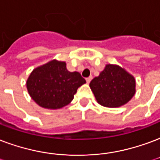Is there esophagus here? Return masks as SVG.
Returning <instances> with one entry per match:
<instances>
[{"instance_id": "esophagus-1", "label": "esophagus", "mask_w": 160, "mask_h": 160, "mask_svg": "<svg viewBox=\"0 0 160 160\" xmlns=\"http://www.w3.org/2000/svg\"><path fill=\"white\" fill-rule=\"evenodd\" d=\"M86 82H87V84H89L90 82H91V80H92V76H90V77H88V78H86Z\"/></svg>"}]
</instances>
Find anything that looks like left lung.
I'll use <instances>...</instances> for the list:
<instances>
[{
	"label": "left lung",
	"mask_w": 160,
	"mask_h": 160,
	"mask_svg": "<svg viewBox=\"0 0 160 160\" xmlns=\"http://www.w3.org/2000/svg\"><path fill=\"white\" fill-rule=\"evenodd\" d=\"M96 100L102 106L118 108L127 103L136 93L135 78L115 64H107L90 83Z\"/></svg>",
	"instance_id": "1"
}]
</instances>
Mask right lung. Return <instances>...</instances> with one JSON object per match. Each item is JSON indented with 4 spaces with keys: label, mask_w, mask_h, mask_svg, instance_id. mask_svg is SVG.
Listing matches in <instances>:
<instances>
[{
    "label": "right lung",
    "mask_w": 160,
    "mask_h": 160,
    "mask_svg": "<svg viewBox=\"0 0 160 160\" xmlns=\"http://www.w3.org/2000/svg\"><path fill=\"white\" fill-rule=\"evenodd\" d=\"M85 83L79 72H69L66 62L54 59L32 71L26 86L39 106L58 109L70 103L77 89Z\"/></svg>",
    "instance_id": "1"
}]
</instances>
